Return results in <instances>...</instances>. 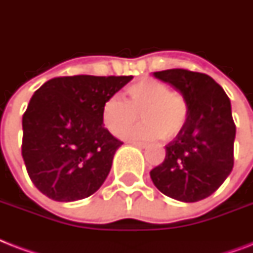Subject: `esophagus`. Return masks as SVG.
Here are the masks:
<instances>
[{
  "instance_id": "34e87169",
  "label": "esophagus",
  "mask_w": 253,
  "mask_h": 253,
  "mask_svg": "<svg viewBox=\"0 0 253 253\" xmlns=\"http://www.w3.org/2000/svg\"><path fill=\"white\" fill-rule=\"evenodd\" d=\"M130 144L135 147H139V148H147V143H142V142H130Z\"/></svg>"
}]
</instances>
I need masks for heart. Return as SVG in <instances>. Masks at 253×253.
Listing matches in <instances>:
<instances>
[{
	"label": "heart",
	"mask_w": 253,
	"mask_h": 253,
	"mask_svg": "<svg viewBox=\"0 0 253 253\" xmlns=\"http://www.w3.org/2000/svg\"><path fill=\"white\" fill-rule=\"evenodd\" d=\"M130 101L110 95L103 102L102 122L111 134L121 135L142 114L145 123L125 131V136L136 140L170 139L184 127L188 105L181 94L169 90L163 83L146 79L127 87Z\"/></svg>",
	"instance_id": "obj_1"
}]
</instances>
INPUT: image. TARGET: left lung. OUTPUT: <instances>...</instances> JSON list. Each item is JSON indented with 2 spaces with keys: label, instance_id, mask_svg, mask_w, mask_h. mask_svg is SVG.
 I'll use <instances>...</instances> for the list:
<instances>
[{
  "label": "left lung",
  "instance_id": "1",
  "mask_svg": "<svg viewBox=\"0 0 253 253\" xmlns=\"http://www.w3.org/2000/svg\"><path fill=\"white\" fill-rule=\"evenodd\" d=\"M181 93L188 105L182 130L166 146L164 162L150 172L166 196L197 202L211 196L234 167L236 127L231 102L211 77L186 69L154 72Z\"/></svg>",
  "mask_w": 253,
  "mask_h": 253
}]
</instances>
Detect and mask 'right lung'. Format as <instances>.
I'll use <instances>...</instances> for the list:
<instances>
[{"label":"right lung","mask_w":253,"mask_h":253,"mask_svg":"<svg viewBox=\"0 0 253 253\" xmlns=\"http://www.w3.org/2000/svg\"><path fill=\"white\" fill-rule=\"evenodd\" d=\"M132 76H67L47 81L22 118V156L44 196L73 202L91 196L123 143L103 127V102Z\"/></svg>","instance_id":"1"}]
</instances>
